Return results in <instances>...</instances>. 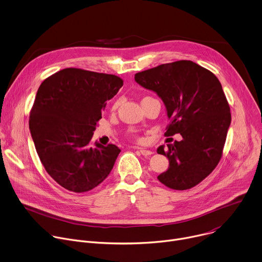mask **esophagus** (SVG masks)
<instances>
[{"instance_id":"1","label":"esophagus","mask_w":262,"mask_h":262,"mask_svg":"<svg viewBox=\"0 0 262 262\" xmlns=\"http://www.w3.org/2000/svg\"><path fill=\"white\" fill-rule=\"evenodd\" d=\"M137 149L141 152V155L144 156V157H149V156H151L154 154L151 150H147V149H144V148H139L138 147Z\"/></svg>"}]
</instances>
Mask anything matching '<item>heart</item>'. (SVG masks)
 Segmentation results:
<instances>
[{"label": "heart", "instance_id": "obj_1", "mask_svg": "<svg viewBox=\"0 0 262 262\" xmlns=\"http://www.w3.org/2000/svg\"><path fill=\"white\" fill-rule=\"evenodd\" d=\"M135 137H136V136H135ZM136 138H138V137H136Z\"/></svg>", "mask_w": 262, "mask_h": 262}]
</instances>
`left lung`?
Instances as JSON below:
<instances>
[{
  "label": "left lung",
  "mask_w": 262,
  "mask_h": 262,
  "mask_svg": "<svg viewBox=\"0 0 262 262\" xmlns=\"http://www.w3.org/2000/svg\"><path fill=\"white\" fill-rule=\"evenodd\" d=\"M142 87L164 101L170 123L165 136L182 140L158 148L169 168L158 179L173 190H189L217 166L231 122L230 106L214 74L189 60L166 63L136 73Z\"/></svg>",
  "instance_id": "8db88e82"
}]
</instances>
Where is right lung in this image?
<instances>
[{
  "label": "right lung",
  "instance_id": "1",
  "mask_svg": "<svg viewBox=\"0 0 262 262\" xmlns=\"http://www.w3.org/2000/svg\"><path fill=\"white\" fill-rule=\"evenodd\" d=\"M123 86L115 74L65 68L46 79L30 112L29 127L46 171L64 189L85 193L113 169L120 149L91 144L107 100Z\"/></svg>",
  "mask_w": 262,
  "mask_h": 262
}]
</instances>
